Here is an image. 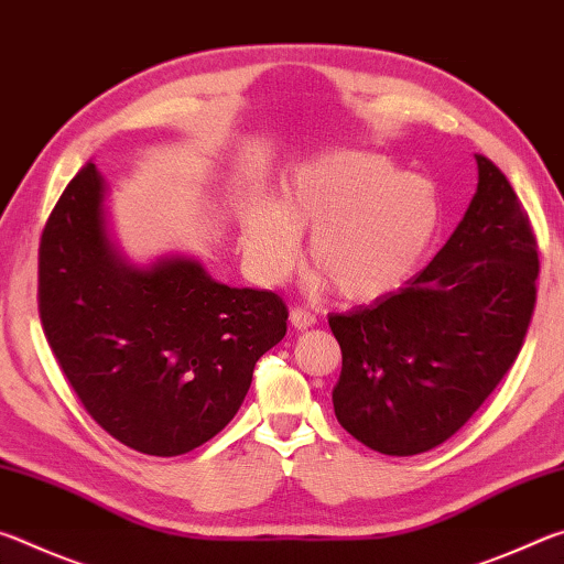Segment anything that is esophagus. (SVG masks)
I'll return each instance as SVG.
<instances>
[{
    "instance_id": "esophagus-1",
    "label": "esophagus",
    "mask_w": 564,
    "mask_h": 564,
    "mask_svg": "<svg viewBox=\"0 0 564 564\" xmlns=\"http://www.w3.org/2000/svg\"><path fill=\"white\" fill-rule=\"evenodd\" d=\"M291 326L299 328V330H305V328L316 326V316H313V313L305 311V308H293L291 311Z\"/></svg>"
}]
</instances>
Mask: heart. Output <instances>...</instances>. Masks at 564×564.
<instances>
[{"instance_id": "b5f03b06", "label": "heart", "mask_w": 564, "mask_h": 564, "mask_svg": "<svg viewBox=\"0 0 564 564\" xmlns=\"http://www.w3.org/2000/svg\"><path fill=\"white\" fill-rule=\"evenodd\" d=\"M441 228L431 181L400 174L386 156L328 149L301 161L279 196L259 198L241 216V251L263 285H279L299 261L308 234L316 285H336L346 301L370 303L415 273Z\"/></svg>"}]
</instances>
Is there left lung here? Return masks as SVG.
I'll use <instances>...</instances> for the list:
<instances>
[{"label":"left lung","instance_id":"obj_1","mask_svg":"<svg viewBox=\"0 0 564 564\" xmlns=\"http://www.w3.org/2000/svg\"><path fill=\"white\" fill-rule=\"evenodd\" d=\"M477 191L405 289L328 316L338 423L383 455L445 443L512 368L538 299V241L510 181L477 154Z\"/></svg>","mask_w":564,"mask_h":564}]
</instances>
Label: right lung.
I'll list each match as a JSON object with an SVG mask.
<instances>
[{
    "instance_id": "1",
    "label": "right lung",
    "mask_w": 564,
    "mask_h": 564,
    "mask_svg": "<svg viewBox=\"0 0 564 564\" xmlns=\"http://www.w3.org/2000/svg\"><path fill=\"white\" fill-rule=\"evenodd\" d=\"M107 184L76 174L40 243V318L87 413L119 443L174 457L231 423L253 368L285 336L271 291L231 289L186 256L137 269L111 243Z\"/></svg>"
}]
</instances>
